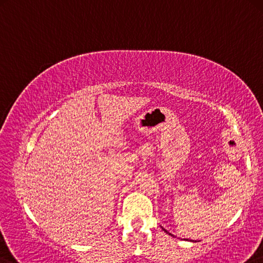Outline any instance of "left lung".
I'll use <instances>...</instances> for the list:
<instances>
[{
	"instance_id": "left-lung-1",
	"label": "left lung",
	"mask_w": 263,
	"mask_h": 263,
	"mask_svg": "<svg viewBox=\"0 0 263 263\" xmlns=\"http://www.w3.org/2000/svg\"><path fill=\"white\" fill-rule=\"evenodd\" d=\"M161 228H162V227H161ZM162 229H164V228H162ZM164 231H165V232H166V233H168V232H167V231H166V229H164ZM171 235H172V234H171Z\"/></svg>"
}]
</instances>
